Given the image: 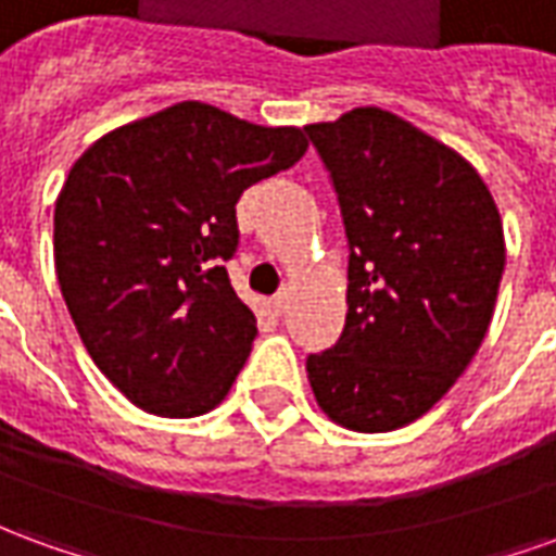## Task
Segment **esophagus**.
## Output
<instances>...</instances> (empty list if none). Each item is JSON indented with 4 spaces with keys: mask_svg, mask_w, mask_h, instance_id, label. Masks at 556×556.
<instances>
[{
    "mask_svg": "<svg viewBox=\"0 0 556 556\" xmlns=\"http://www.w3.org/2000/svg\"><path fill=\"white\" fill-rule=\"evenodd\" d=\"M289 303H291V291L289 289H282L279 294H274V298H270V306H274V313H286V309H289Z\"/></svg>",
    "mask_w": 556,
    "mask_h": 556,
    "instance_id": "34e87169",
    "label": "esophagus"
}]
</instances>
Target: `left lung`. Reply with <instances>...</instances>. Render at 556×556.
<instances>
[{
	"label": "left lung",
	"mask_w": 556,
	"mask_h": 556,
	"mask_svg": "<svg viewBox=\"0 0 556 556\" xmlns=\"http://www.w3.org/2000/svg\"><path fill=\"white\" fill-rule=\"evenodd\" d=\"M349 235V315L309 354L318 408L351 431H393L434 408L489 333L501 211L479 172L381 106L306 125Z\"/></svg>",
	"instance_id": "obj_1"
}]
</instances>
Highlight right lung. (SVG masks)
Segmentation results:
<instances>
[{"mask_svg":"<svg viewBox=\"0 0 556 556\" xmlns=\"http://www.w3.org/2000/svg\"><path fill=\"white\" fill-rule=\"evenodd\" d=\"M309 148L301 127L172 103L91 142L53 214L55 277L94 366L137 408L199 417L250 357L255 315L226 267L250 184Z\"/></svg>","mask_w":556,"mask_h":556,"instance_id":"obj_1","label":"right lung"}]
</instances>
